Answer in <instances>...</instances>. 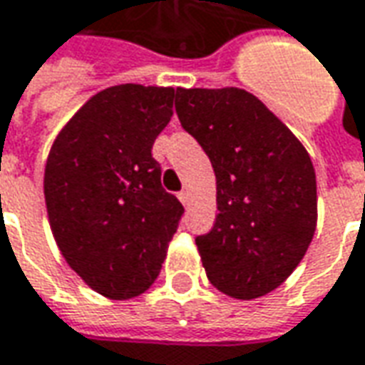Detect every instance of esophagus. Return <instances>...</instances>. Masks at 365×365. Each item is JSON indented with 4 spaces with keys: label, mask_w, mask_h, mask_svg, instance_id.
Instances as JSON below:
<instances>
[{
    "label": "esophagus",
    "mask_w": 365,
    "mask_h": 365,
    "mask_svg": "<svg viewBox=\"0 0 365 365\" xmlns=\"http://www.w3.org/2000/svg\"><path fill=\"white\" fill-rule=\"evenodd\" d=\"M178 197H180V201H182L183 205H190V191L182 190L178 193Z\"/></svg>",
    "instance_id": "obj_1"
}]
</instances>
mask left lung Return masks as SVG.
<instances>
[{
	"label": "left lung",
	"instance_id": "left-lung-1",
	"mask_svg": "<svg viewBox=\"0 0 365 365\" xmlns=\"http://www.w3.org/2000/svg\"><path fill=\"white\" fill-rule=\"evenodd\" d=\"M175 112L217 180V217L195 237L211 284L253 300L289 279L316 231V174L304 146L243 88H178Z\"/></svg>",
	"mask_w": 365,
	"mask_h": 365
}]
</instances>
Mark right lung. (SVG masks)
I'll list each match as a JSON object with an SVG mask.
<instances>
[{"label": "right lung", "instance_id": "obj_1", "mask_svg": "<svg viewBox=\"0 0 365 365\" xmlns=\"http://www.w3.org/2000/svg\"><path fill=\"white\" fill-rule=\"evenodd\" d=\"M175 93L118 85L94 94L47 158L43 187L58 249L91 289L112 300L150 289L183 215L152 158Z\"/></svg>", "mask_w": 365, "mask_h": 365}]
</instances>
